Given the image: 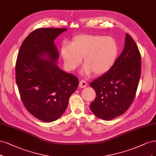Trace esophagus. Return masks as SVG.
I'll return each instance as SVG.
<instances>
[{
	"mask_svg": "<svg viewBox=\"0 0 156 156\" xmlns=\"http://www.w3.org/2000/svg\"><path fill=\"white\" fill-rule=\"evenodd\" d=\"M87 85V83L85 81V80H80V87H82V88H84Z\"/></svg>",
	"mask_w": 156,
	"mask_h": 156,
	"instance_id": "34e87169",
	"label": "esophagus"
}]
</instances>
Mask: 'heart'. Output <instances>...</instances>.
<instances>
[{"label":"heart","mask_w":156,"mask_h":156,"mask_svg":"<svg viewBox=\"0 0 156 156\" xmlns=\"http://www.w3.org/2000/svg\"><path fill=\"white\" fill-rule=\"evenodd\" d=\"M66 68L74 71L81 63L83 57V73L100 75L108 72L114 65L118 54L117 42L112 37L98 35H79L69 46L61 49Z\"/></svg>","instance_id":"obj_1"}]
</instances>
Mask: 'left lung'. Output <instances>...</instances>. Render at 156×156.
I'll list each match as a JSON object with an SVG mask.
<instances>
[{"instance_id":"8db88e82","label":"left lung","mask_w":156,"mask_h":156,"mask_svg":"<svg viewBox=\"0 0 156 156\" xmlns=\"http://www.w3.org/2000/svg\"><path fill=\"white\" fill-rule=\"evenodd\" d=\"M124 48L109 71L90 83L96 98L90 104L95 116L112 120L127 111L133 102L141 73V56L128 34Z\"/></svg>"}]
</instances>
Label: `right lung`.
Listing matches in <instances>:
<instances>
[{
    "label": "right lung",
    "mask_w": 156,
    "mask_h": 156,
    "mask_svg": "<svg viewBox=\"0 0 156 156\" xmlns=\"http://www.w3.org/2000/svg\"><path fill=\"white\" fill-rule=\"evenodd\" d=\"M67 30L39 28L23 41L16 63V80L20 97L27 111L44 122L59 119L76 91L78 78L56 64L58 52L54 40ZM46 55L50 61L41 58Z\"/></svg>",
    "instance_id": "1"
}]
</instances>
